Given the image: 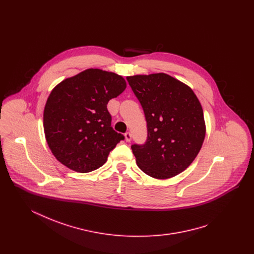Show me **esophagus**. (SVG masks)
I'll return each mask as SVG.
<instances>
[{
  "label": "esophagus",
  "mask_w": 254,
  "mask_h": 254,
  "mask_svg": "<svg viewBox=\"0 0 254 254\" xmlns=\"http://www.w3.org/2000/svg\"><path fill=\"white\" fill-rule=\"evenodd\" d=\"M125 138H126L127 142H130L131 141V134H130V132L126 133L125 134Z\"/></svg>",
  "instance_id": "1"
}]
</instances>
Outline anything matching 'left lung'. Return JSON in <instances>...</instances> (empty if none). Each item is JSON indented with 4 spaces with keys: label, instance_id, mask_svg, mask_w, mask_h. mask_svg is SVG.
Listing matches in <instances>:
<instances>
[{
    "label": "left lung",
    "instance_id": "8db88e82",
    "mask_svg": "<svg viewBox=\"0 0 254 254\" xmlns=\"http://www.w3.org/2000/svg\"><path fill=\"white\" fill-rule=\"evenodd\" d=\"M147 124L145 145H133L137 166L155 179L188 169L205 136L204 111L193 90L166 73L127 77Z\"/></svg>",
    "mask_w": 254,
    "mask_h": 254
}]
</instances>
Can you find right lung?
<instances>
[{
	"label": "right lung",
	"mask_w": 254,
	"mask_h": 254,
	"mask_svg": "<svg viewBox=\"0 0 254 254\" xmlns=\"http://www.w3.org/2000/svg\"><path fill=\"white\" fill-rule=\"evenodd\" d=\"M126 87L121 75L88 68L51 90L44 109V130L61 164L86 173L107 162L109 152L124 139L111 127L107 105Z\"/></svg>",
	"instance_id": "right-lung-1"
}]
</instances>
